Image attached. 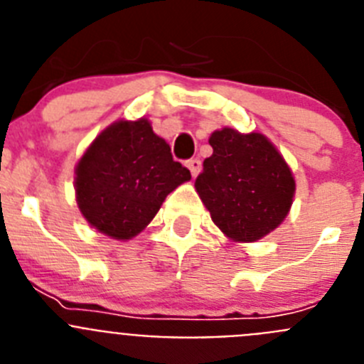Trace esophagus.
Instances as JSON below:
<instances>
[{
  "label": "esophagus",
  "instance_id": "34e87169",
  "mask_svg": "<svg viewBox=\"0 0 364 364\" xmlns=\"http://www.w3.org/2000/svg\"><path fill=\"white\" fill-rule=\"evenodd\" d=\"M186 166L189 167V171H191L193 176H197L198 173H200V169H202V162L198 159L188 160V164H186Z\"/></svg>",
  "mask_w": 364,
  "mask_h": 364
}]
</instances>
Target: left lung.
I'll return each mask as SVG.
<instances>
[{
  "label": "left lung",
  "instance_id": "8db88e82",
  "mask_svg": "<svg viewBox=\"0 0 364 364\" xmlns=\"http://www.w3.org/2000/svg\"><path fill=\"white\" fill-rule=\"evenodd\" d=\"M195 188L213 222L233 240L262 239L284 220L295 193L290 167L268 138L224 127Z\"/></svg>",
  "mask_w": 364,
  "mask_h": 364
}]
</instances>
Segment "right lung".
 I'll return each instance as SVG.
<instances>
[{
	"instance_id": "add662e5",
	"label": "right lung",
	"mask_w": 364,
	"mask_h": 364,
	"mask_svg": "<svg viewBox=\"0 0 364 364\" xmlns=\"http://www.w3.org/2000/svg\"><path fill=\"white\" fill-rule=\"evenodd\" d=\"M191 178L144 118L117 122L76 167V198L87 222L114 239L144 230L173 189Z\"/></svg>"
}]
</instances>
